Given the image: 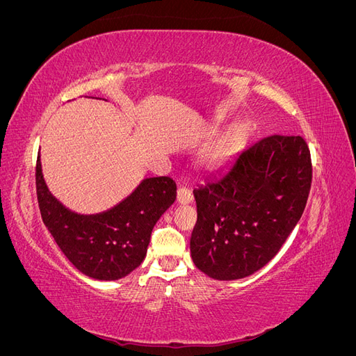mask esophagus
<instances>
[{
    "mask_svg": "<svg viewBox=\"0 0 356 356\" xmlns=\"http://www.w3.org/2000/svg\"><path fill=\"white\" fill-rule=\"evenodd\" d=\"M177 200H178V203H182V204L191 203L193 202V193H191V190L188 187H186V186H181L178 188V193H177Z\"/></svg>",
    "mask_w": 356,
    "mask_h": 356,
    "instance_id": "1",
    "label": "esophagus"
}]
</instances>
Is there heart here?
<instances>
[{
    "instance_id": "heart-1",
    "label": "heart",
    "mask_w": 356,
    "mask_h": 356,
    "mask_svg": "<svg viewBox=\"0 0 356 356\" xmlns=\"http://www.w3.org/2000/svg\"><path fill=\"white\" fill-rule=\"evenodd\" d=\"M241 141H242V138H241V135H233L232 138H230V143H229V149H233V148H236L238 147L239 144H241ZM227 153V152H224V154ZM222 156V153L218 156V157H221ZM217 157V159H218Z\"/></svg>"
}]
</instances>
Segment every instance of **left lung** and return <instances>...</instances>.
Here are the masks:
<instances>
[{"label":"left lung","mask_w":356,"mask_h":356,"mask_svg":"<svg viewBox=\"0 0 356 356\" xmlns=\"http://www.w3.org/2000/svg\"><path fill=\"white\" fill-rule=\"evenodd\" d=\"M312 186L305 138L270 135L238 154L218 177L193 190L197 222L190 251L220 281L260 270L303 215Z\"/></svg>","instance_id":"obj_1"}]
</instances>
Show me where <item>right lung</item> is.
<instances>
[{"instance_id":"right-lung-1","label":"right lung","mask_w":356,"mask_h":356,"mask_svg":"<svg viewBox=\"0 0 356 356\" xmlns=\"http://www.w3.org/2000/svg\"><path fill=\"white\" fill-rule=\"evenodd\" d=\"M41 218L60 251L84 275L115 281L141 264L159 218L177 199V184L169 177L147 178L131 196L113 209L96 215L71 212L51 196L35 166Z\"/></svg>"}]
</instances>
